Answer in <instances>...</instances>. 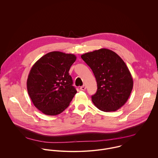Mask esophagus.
<instances>
[{
    "label": "esophagus",
    "mask_w": 158,
    "mask_h": 158,
    "mask_svg": "<svg viewBox=\"0 0 158 158\" xmlns=\"http://www.w3.org/2000/svg\"><path fill=\"white\" fill-rule=\"evenodd\" d=\"M86 89V87L85 85H83V86H81L80 88V89L81 90H85Z\"/></svg>",
    "instance_id": "esophagus-1"
}]
</instances>
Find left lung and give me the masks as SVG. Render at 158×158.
Wrapping results in <instances>:
<instances>
[{"label":"left lung","instance_id":"8db88e82","mask_svg":"<svg viewBox=\"0 0 158 158\" xmlns=\"http://www.w3.org/2000/svg\"><path fill=\"white\" fill-rule=\"evenodd\" d=\"M90 67L97 83L92 101L100 110L115 111L128 100L133 87L131 74L123 60L114 52L100 48L81 56Z\"/></svg>","mask_w":158,"mask_h":158}]
</instances>
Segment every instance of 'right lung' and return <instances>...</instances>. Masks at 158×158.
I'll list each match as a JSON object with an SVG mask.
<instances>
[{
    "label": "right lung",
    "instance_id": "right-lung-1",
    "mask_svg": "<svg viewBox=\"0 0 158 158\" xmlns=\"http://www.w3.org/2000/svg\"><path fill=\"white\" fill-rule=\"evenodd\" d=\"M73 54L49 52L32 66L27 81L28 95L35 105L45 115L64 111L77 93L69 71L75 61Z\"/></svg>",
    "mask_w": 158,
    "mask_h": 158
}]
</instances>
